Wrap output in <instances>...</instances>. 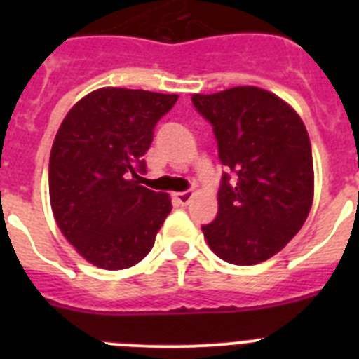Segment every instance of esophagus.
Listing matches in <instances>:
<instances>
[{
	"label": "esophagus",
	"mask_w": 359,
	"mask_h": 359,
	"mask_svg": "<svg viewBox=\"0 0 359 359\" xmlns=\"http://www.w3.org/2000/svg\"><path fill=\"white\" fill-rule=\"evenodd\" d=\"M192 198H194V192L192 190H185V192H177L176 194V199L180 205H183V207H187L190 201H192Z\"/></svg>",
	"instance_id": "esophagus-1"
}]
</instances>
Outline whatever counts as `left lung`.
I'll return each mask as SVG.
<instances>
[{"label":"left lung","mask_w":359,"mask_h":359,"mask_svg":"<svg viewBox=\"0 0 359 359\" xmlns=\"http://www.w3.org/2000/svg\"><path fill=\"white\" fill-rule=\"evenodd\" d=\"M192 104L212 123L228 169L217 217L203 224V233L223 261L259 264L280 252L309 215L315 172L306 126L282 98L255 86L192 95Z\"/></svg>","instance_id":"left-lung-1"}]
</instances>
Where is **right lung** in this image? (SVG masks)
<instances>
[{
	"instance_id": "add662e5",
	"label": "right lung",
	"mask_w": 359,
	"mask_h": 359,
	"mask_svg": "<svg viewBox=\"0 0 359 359\" xmlns=\"http://www.w3.org/2000/svg\"><path fill=\"white\" fill-rule=\"evenodd\" d=\"M177 95L102 88L69 109L50 152V203L62 236L86 261L126 269L151 252L172 210L140 185L158 120Z\"/></svg>"
}]
</instances>
